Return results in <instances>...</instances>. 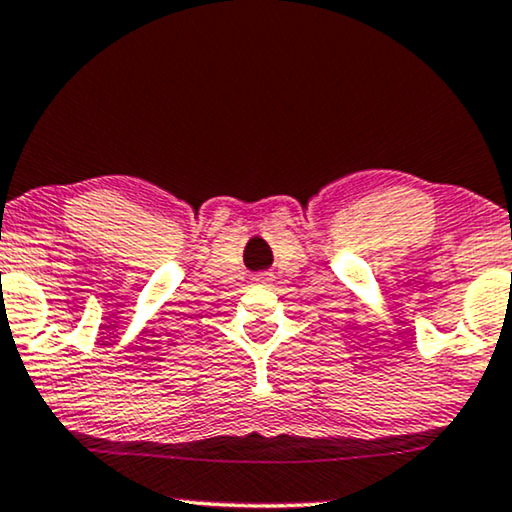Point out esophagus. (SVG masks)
<instances>
[{
    "mask_svg": "<svg viewBox=\"0 0 512 512\" xmlns=\"http://www.w3.org/2000/svg\"><path fill=\"white\" fill-rule=\"evenodd\" d=\"M254 282L256 284H270L272 282V275H270V272H261V275L254 277Z\"/></svg>",
    "mask_w": 512,
    "mask_h": 512,
    "instance_id": "obj_1",
    "label": "esophagus"
}]
</instances>
